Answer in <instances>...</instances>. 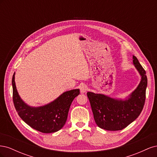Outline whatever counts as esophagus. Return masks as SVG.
<instances>
[{"mask_svg":"<svg viewBox=\"0 0 157 157\" xmlns=\"http://www.w3.org/2000/svg\"><path fill=\"white\" fill-rule=\"evenodd\" d=\"M80 92H81L82 94H84L88 90V87L86 86V85H82V86H80Z\"/></svg>","mask_w":157,"mask_h":157,"instance_id":"esophagus-1","label":"esophagus"}]
</instances>
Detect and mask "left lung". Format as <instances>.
<instances>
[{
    "label": "left lung",
    "instance_id": "obj_1",
    "mask_svg": "<svg viewBox=\"0 0 157 157\" xmlns=\"http://www.w3.org/2000/svg\"><path fill=\"white\" fill-rule=\"evenodd\" d=\"M133 64L141 76L137 87L125 99L113 98L103 94L87 92L96 124L102 129L121 130L139 117L144 108L147 86L146 72L136 56Z\"/></svg>",
    "mask_w": 157,
    "mask_h": 157
}]
</instances>
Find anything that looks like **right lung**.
Masks as SVG:
<instances>
[{"instance_id":"right-lung-1","label":"right lung","mask_w":157,"mask_h":157,"mask_svg":"<svg viewBox=\"0 0 157 157\" xmlns=\"http://www.w3.org/2000/svg\"><path fill=\"white\" fill-rule=\"evenodd\" d=\"M15 74L14 72L12 80L13 101L21 119L33 129L46 134L58 132L61 129L67 121L71 103L80 94V90L66 91L46 105L31 107L23 101L17 92Z\"/></svg>"}]
</instances>
